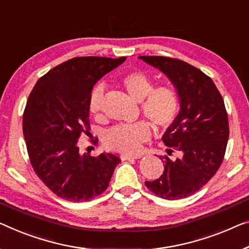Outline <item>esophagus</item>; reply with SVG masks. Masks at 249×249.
<instances>
[{"label":"esophagus","instance_id":"34e87169","mask_svg":"<svg viewBox=\"0 0 249 249\" xmlns=\"http://www.w3.org/2000/svg\"><path fill=\"white\" fill-rule=\"evenodd\" d=\"M141 158V155H131V154H122L121 159L122 160H135V159Z\"/></svg>","mask_w":249,"mask_h":249}]
</instances>
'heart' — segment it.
Masks as SVG:
<instances>
[{
    "mask_svg": "<svg viewBox=\"0 0 249 249\" xmlns=\"http://www.w3.org/2000/svg\"><path fill=\"white\" fill-rule=\"evenodd\" d=\"M126 91L136 102L141 103L143 115L158 128H166L178 116L180 108L179 96L171 87L154 88L153 80L146 73L133 71L122 79ZM104 87L98 85L90 92L88 109L96 115L102 109ZM151 128L146 122L116 125L108 129L104 136V143L110 150L135 153L143 142L148 140Z\"/></svg>",
    "mask_w": 249,
    "mask_h": 249,
    "instance_id": "1",
    "label": "heart"
}]
</instances>
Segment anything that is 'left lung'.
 I'll return each instance as SVG.
<instances>
[{
	"label": "left lung",
	"mask_w": 249,
	"mask_h": 249,
	"mask_svg": "<svg viewBox=\"0 0 249 249\" xmlns=\"http://www.w3.org/2000/svg\"><path fill=\"white\" fill-rule=\"evenodd\" d=\"M139 59L168 77L180 101L179 113L162 141L181 158H161L164 171L146 187L163 199L187 198L218 171L229 136L224 99L211 78L179 59L140 55ZM172 152V150H168Z\"/></svg>",
	"instance_id": "1"
}]
</instances>
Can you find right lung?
Segmentation results:
<instances>
[{
    "label": "right lung",
    "instance_id": "add662e5",
    "mask_svg": "<svg viewBox=\"0 0 249 249\" xmlns=\"http://www.w3.org/2000/svg\"><path fill=\"white\" fill-rule=\"evenodd\" d=\"M126 57H79L36 81L23 114V135L33 170L53 194L88 201L108 187L121 162L112 153L81 154L78 139L89 134V96L95 84Z\"/></svg>",
    "mask_w": 249,
    "mask_h": 249
}]
</instances>
